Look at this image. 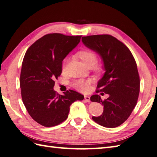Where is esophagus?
I'll return each mask as SVG.
<instances>
[{"instance_id": "esophagus-1", "label": "esophagus", "mask_w": 157, "mask_h": 157, "mask_svg": "<svg viewBox=\"0 0 157 157\" xmlns=\"http://www.w3.org/2000/svg\"><path fill=\"white\" fill-rule=\"evenodd\" d=\"M85 100L86 101L90 102V97L87 96V95H85Z\"/></svg>"}]
</instances>
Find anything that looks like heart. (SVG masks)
Wrapping results in <instances>:
<instances>
[{"label":"heart","instance_id":"1","mask_svg":"<svg viewBox=\"0 0 157 157\" xmlns=\"http://www.w3.org/2000/svg\"><path fill=\"white\" fill-rule=\"evenodd\" d=\"M77 56L80 59H81L84 65L87 67H92L94 66L95 63L97 62V56L95 55L94 52L89 49H84L77 53ZM96 70H100V68L99 66H97ZM91 82L89 81H85V80H77L73 84V86L75 89H77L78 91L81 92H86L88 91L90 86Z\"/></svg>","mask_w":157,"mask_h":157}]
</instances>
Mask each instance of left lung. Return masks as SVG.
Segmentation results:
<instances>
[{"label":"left lung","instance_id":"left-lung-1","mask_svg":"<svg viewBox=\"0 0 157 157\" xmlns=\"http://www.w3.org/2000/svg\"><path fill=\"white\" fill-rule=\"evenodd\" d=\"M82 42L100 56L105 72L98 82L97 92L109 95L104 101L99 95L91 97V101L104 105L101 115L92 119L105 127H117L129 118L138 99L140 82L135 59L129 49L111 35L82 36Z\"/></svg>","mask_w":157,"mask_h":157}]
</instances>
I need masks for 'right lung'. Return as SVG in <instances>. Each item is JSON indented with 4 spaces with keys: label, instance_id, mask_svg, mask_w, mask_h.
<instances>
[{
    "label": "right lung",
    "instance_id": "1",
    "mask_svg": "<svg viewBox=\"0 0 157 157\" xmlns=\"http://www.w3.org/2000/svg\"><path fill=\"white\" fill-rule=\"evenodd\" d=\"M81 36L49 34L28 48L22 62L20 88L22 101L33 119L44 127L64 121L73 102L84 96L73 90L59 95L55 80L62 74V61L80 43Z\"/></svg>",
    "mask_w": 157,
    "mask_h": 157
}]
</instances>
